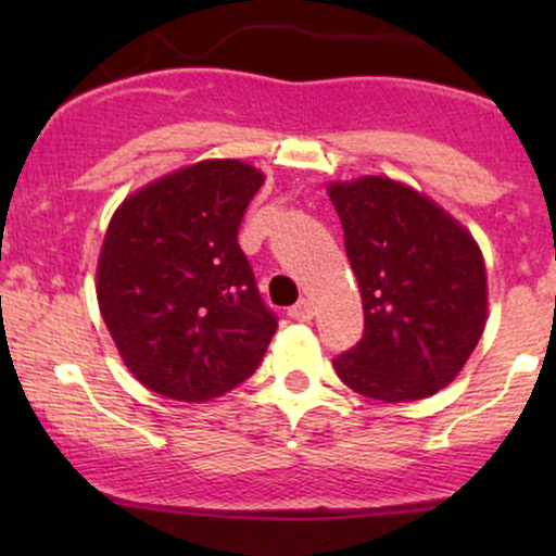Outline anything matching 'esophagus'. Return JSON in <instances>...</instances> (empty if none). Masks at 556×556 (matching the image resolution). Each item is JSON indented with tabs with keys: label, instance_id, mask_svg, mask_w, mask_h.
<instances>
[{
	"label": "esophagus",
	"instance_id": "1",
	"mask_svg": "<svg viewBox=\"0 0 556 556\" xmlns=\"http://www.w3.org/2000/svg\"><path fill=\"white\" fill-rule=\"evenodd\" d=\"M287 314H290V318H295V321H311L314 318V305L308 300H298Z\"/></svg>",
	"mask_w": 556,
	"mask_h": 556
}]
</instances>
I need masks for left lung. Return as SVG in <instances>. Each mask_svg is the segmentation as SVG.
Wrapping results in <instances>:
<instances>
[{"label": "left lung", "mask_w": 556, "mask_h": 556, "mask_svg": "<svg viewBox=\"0 0 556 556\" xmlns=\"http://www.w3.org/2000/svg\"><path fill=\"white\" fill-rule=\"evenodd\" d=\"M363 298V337L334 358L363 397L424 400L450 384L486 324V266L437 203L387 177L329 185Z\"/></svg>", "instance_id": "8db88e82"}]
</instances>
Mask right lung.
<instances>
[{"label":"right lung","mask_w":556,"mask_h":556,"mask_svg":"<svg viewBox=\"0 0 556 556\" xmlns=\"http://www.w3.org/2000/svg\"><path fill=\"white\" fill-rule=\"evenodd\" d=\"M264 175L208 159L130 195L106 229L96 295L125 366L172 400L219 397L256 374L277 316L238 232Z\"/></svg>","instance_id":"obj_1"}]
</instances>
